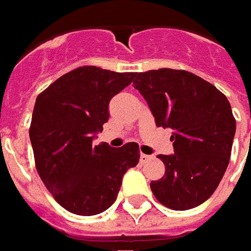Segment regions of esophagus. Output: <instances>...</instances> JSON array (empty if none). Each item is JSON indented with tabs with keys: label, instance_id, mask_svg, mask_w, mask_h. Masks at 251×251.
Wrapping results in <instances>:
<instances>
[{
	"label": "esophagus",
	"instance_id": "1",
	"mask_svg": "<svg viewBox=\"0 0 251 251\" xmlns=\"http://www.w3.org/2000/svg\"><path fill=\"white\" fill-rule=\"evenodd\" d=\"M151 158V155H147V154H140V162H146V161H149Z\"/></svg>",
	"mask_w": 251,
	"mask_h": 251
}]
</instances>
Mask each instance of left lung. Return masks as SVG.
<instances>
[{
  "instance_id": "8db88e82",
  "label": "left lung",
  "mask_w": 251,
  "mask_h": 251,
  "mask_svg": "<svg viewBox=\"0 0 251 251\" xmlns=\"http://www.w3.org/2000/svg\"><path fill=\"white\" fill-rule=\"evenodd\" d=\"M134 88L145 97L155 124L172 128L174 155H158L165 174L151 181L158 201L174 211L212 196L228 166L235 117L227 97L193 73L158 69L136 73Z\"/></svg>"
}]
</instances>
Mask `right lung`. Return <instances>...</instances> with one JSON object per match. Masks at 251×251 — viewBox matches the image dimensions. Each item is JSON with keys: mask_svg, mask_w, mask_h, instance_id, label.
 I'll list each match as a JSON object with an SVG mask.
<instances>
[{"mask_svg": "<svg viewBox=\"0 0 251 251\" xmlns=\"http://www.w3.org/2000/svg\"><path fill=\"white\" fill-rule=\"evenodd\" d=\"M136 73L82 66L37 96L29 127L35 165L46 188L69 212L92 216L115 202L124 173L139 162L135 142L112 149L93 145L108 122L111 99Z\"/></svg>", "mask_w": 251, "mask_h": 251, "instance_id": "1", "label": "right lung"}]
</instances>
